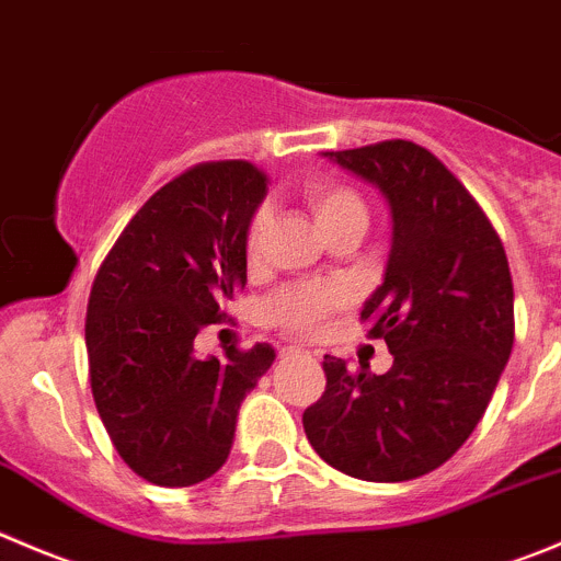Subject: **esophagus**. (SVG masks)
<instances>
[{
    "mask_svg": "<svg viewBox=\"0 0 561 561\" xmlns=\"http://www.w3.org/2000/svg\"><path fill=\"white\" fill-rule=\"evenodd\" d=\"M298 353H304V347H298V345H285V347H279V356H282V358L298 356Z\"/></svg>",
    "mask_w": 561,
    "mask_h": 561,
    "instance_id": "34e87169",
    "label": "esophagus"
}]
</instances>
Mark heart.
<instances>
[{
    "label": "heart",
    "mask_w": 561,
    "mask_h": 561,
    "mask_svg": "<svg viewBox=\"0 0 561 561\" xmlns=\"http://www.w3.org/2000/svg\"><path fill=\"white\" fill-rule=\"evenodd\" d=\"M304 199H307L309 210H312L314 221L320 225V230L329 232L334 227L342 225H362L367 227V205L358 197V192H353L351 186H342L334 181H314L304 188ZM265 227H268V210H257L249 225L247 236V252L249 257H257L260 247H263ZM345 301V290L336 285H301L285 290L274 304H271V314L274 320H279L282 325L293 331H309L320 329V323L325 320V314L331 309H336Z\"/></svg>",
    "instance_id": "obj_1"
}]
</instances>
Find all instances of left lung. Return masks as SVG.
<instances>
[{
	"instance_id": "left-lung-1",
	"label": "left lung",
	"mask_w": 561,
	"mask_h": 561,
	"mask_svg": "<svg viewBox=\"0 0 561 561\" xmlns=\"http://www.w3.org/2000/svg\"><path fill=\"white\" fill-rule=\"evenodd\" d=\"M389 205L383 285L364 301L389 373L325 356V391L304 433L336 471L405 482L447 463L485 413L515 340L513 276L496 230L463 183L405 139L323 153Z\"/></svg>"
}]
</instances>
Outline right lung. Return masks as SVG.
<instances>
[{"label":"right lung","instance_id":"right-lung-1","mask_svg":"<svg viewBox=\"0 0 561 561\" xmlns=\"http://www.w3.org/2000/svg\"><path fill=\"white\" fill-rule=\"evenodd\" d=\"M265 175L199 164L153 194L103 260L87 304V358L119 458L153 485L188 488L225 466L241 402L268 373V342L197 356L247 285V236Z\"/></svg>","mask_w":561,"mask_h":561}]
</instances>
